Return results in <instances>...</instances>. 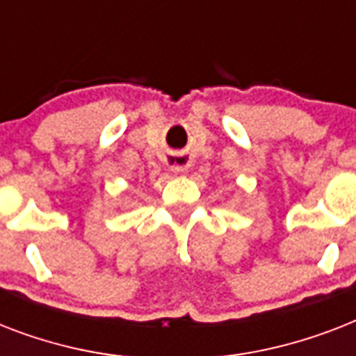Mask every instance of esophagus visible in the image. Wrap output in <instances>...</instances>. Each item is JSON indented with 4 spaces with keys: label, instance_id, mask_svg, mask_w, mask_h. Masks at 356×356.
Instances as JSON below:
<instances>
[{
    "label": "esophagus",
    "instance_id": "esophagus-1",
    "mask_svg": "<svg viewBox=\"0 0 356 356\" xmlns=\"http://www.w3.org/2000/svg\"><path fill=\"white\" fill-rule=\"evenodd\" d=\"M166 164L172 172H184L190 166V156L186 153H170L166 156Z\"/></svg>",
    "mask_w": 356,
    "mask_h": 356
}]
</instances>
